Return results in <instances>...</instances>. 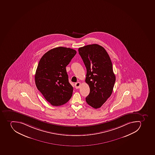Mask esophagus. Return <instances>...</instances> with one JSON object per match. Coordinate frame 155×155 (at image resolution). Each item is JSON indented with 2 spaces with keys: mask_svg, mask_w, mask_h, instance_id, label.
Listing matches in <instances>:
<instances>
[{
  "mask_svg": "<svg viewBox=\"0 0 155 155\" xmlns=\"http://www.w3.org/2000/svg\"><path fill=\"white\" fill-rule=\"evenodd\" d=\"M74 85H75V87H76V89L79 88L80 86H81V83L79 82H77V83H75Z\"/></svg>",
  "mask_w": 155,
  "mask_h": 155,
  "instance_id": "esophagus-1",
  "label": "esophagus"
}]
</instances>
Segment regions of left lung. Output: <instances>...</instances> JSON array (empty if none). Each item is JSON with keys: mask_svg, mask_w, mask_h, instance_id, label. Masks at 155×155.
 Returning a JSON list of instances; mask_svg holds the SVG:
<instances>
[{"mask_svg": "<svg viewBox=\"0 0 155 155\" xmlns=\"http://www.w3.org/2000/svg\"><path fill=\"white\" fill-rule=\"evenodd\" d=\"M86 67L85 82L90 88L86 103L93 108H100L110 96L115 82L109 55L99 45H89L78 48Z\"/></svg>", "mask_w": 155, "mask_h": 155, "instance_id": "1", "label": "left lung"}]
</instances>
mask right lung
I'll use <instances>...</instances> for the list:
<instances>
[{"instance_id":"obj_1","label":"right lung","mask_w":155,"mask_h":155,"mask_svg":"<svg viewBox=\"0 0 155 155\" xmlns=\"http://www.w3.org/2000/svg\"><path fill=\"white\" fill-rule=\"evenodd\" d=\"M72 48L57 47L48 51L39 61L35 84L47 101L54 106L67 103L73 94L66 67L76 55Z\"/></svg>"}]
</instances>
